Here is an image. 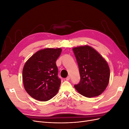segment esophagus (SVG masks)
Masks as SVG:
<instances>
[{
	"instance_id": "34e87169",
	"label": "esophagus",
	"mask_w": 129,
	"mask_h": 129,
	"mask_svg": "<svg viewBox=\"0 0 129 129\" xmlns=\"http://www.w3.org/2000/svg\"><path fill=\"white\" fill-rule=\"evenodd\" d=\"M70 78H71V77H70V76H67V77H66V80H67V81H68V80H70Z\"/></svg>"
}]
</instances>
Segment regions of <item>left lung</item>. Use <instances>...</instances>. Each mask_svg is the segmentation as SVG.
<instances>
[{
	"instance_id": "left-lung-1",
	"label": "left lung",
	"mask_w": 129,
	"mask_h": 129,
	"mask_svg": "<svg viewBox=\"0 0 129 129\" xmlns=\"http://www.w3.org/2000/svg\"><path fill=\"white\" fill-rule=\"evenodd\" d=\"M79 66V83L74 85L81 95L90 97L101 95L107 88L110 69L103 57L92 47L80 46L73 49Z\"/></svg>"
}]
</instances>
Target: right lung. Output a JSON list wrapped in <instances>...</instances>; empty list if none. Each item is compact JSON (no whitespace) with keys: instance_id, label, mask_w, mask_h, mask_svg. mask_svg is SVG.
Returning <instances> with one entry per match:
<instances>
[{"instance_id":"obj_1","label":"right lung","mask_w":129,"mask_h":129,"mask_svg":"<svg viewBox=\"0 0 129 129\" xmlns=\"http://www.w3.org/2000/svg\"><path fill=\"white\" fill-rule=\"evenodd\" d=\"M61 48H46L35 53L23 68L22 80L27 92L33 99L47 101L55 96L61 84L56 61Z\"/></svg>"}]
</instances>
